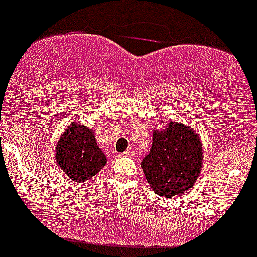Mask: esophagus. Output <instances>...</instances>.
Wrapping results in <instances>:
<instances>
[{"label": "esophagus", "mask_w": 257, "mask_h": 257, "mask_svg": "<svg viewBox=\"0 0 257 257\" xmlns=\"http://www.w3.org/2000/svg\"><path fill=\"white\" fill-rule=\"evenodd\" d=\"M120 157H134V151L132 149H127V151L121 153Z\"/></svg>", "instance_id": "1"}]
</instances>
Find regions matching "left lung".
I'll return each mask as SVG.
<instances>
[{
	"mask_svg": "<svg viewBox=\"0 0 257 257\" xmlns=\"http://www.w3.org/2000/svg\"><path fill=\"white\" fill-rule=\"evenodd\" d=\"M203 147L189 126L171 122L163 131L155 130L149 154L141 163L152 189L172 198L193 187L200 174Z\"/></svg>",
	"mask_w": 257,
	"mask_h": 257,
	"instance_id": "left-lung-1",
	"label": "left lung"
}]
</instances>
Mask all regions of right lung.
I'll use <instances>...</instances> for the list:
<instances>
[{"instance_id":"right-lung-1","label":"right lung","mask_w":257,"mask_h":257,"mask_svg":"<svg viewBox=\"0 0 257 257\" xmlns=\"http://www.w3.org/2000/svg\"><path fill=\"white\" fill-rule=\"evenodd\" d=\"M56 159L75 182H85L105 165L104 153L97 146L93 131L83 125H70L59 138Z\"/></svg>"}]
</instances>
